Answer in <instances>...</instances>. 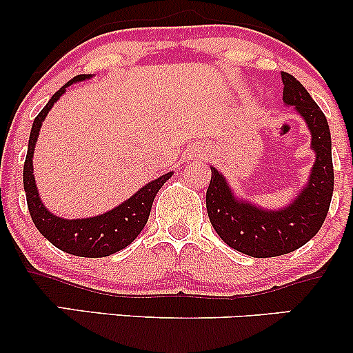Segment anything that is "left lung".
Wrapping results in <instances>:
<instances>
[{
	"label": "left lung",
	"mask_w": 353,
	"mask_h": 353,
	"mask_svg": "<svg viewBox=\"0 0 353 353\" xmlns=\"http://www.w3.org/2000/svg\"><path fill=\"white\" fill-rule=\"evenodd\" d=\"M283 103L294 106L305 119L312 134L315 163L309 182L283 209L270 210L236 199L225 177L210 168L212 177L205 192L210 224L229 247L250 257H277L294 252L322 228L334 192L330 129L322 109L307 89L289 72L282 71Z\"/></svg>",
	"instance_id": "left-lung-1"
}]
</instances>
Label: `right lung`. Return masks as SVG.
<instances>
[{
    "label": "right lung",
    "mask_w": 353,
    "mask_h": 353,
    "mask_svg": "<svg viewBox=\"0 0 353 353\" xmlns=\"http://www.w3.org/2000/svg\"><path fill=\"white\" fill-rule=\"evenodd\" d=\"M89 78H91V74H78L71 81H68L63 88L52 94L50 103L36 116L33 128H31L26 161H24L23 168V184L24 192H26L28 209H30L36 229L52 245L68 254L78 255V257H106V255L123 250L139 236V232L148 222L149 214H151L154 197L163 188L164 182L172 176V172L164 174V176L157 177L156 181L149 182L137 190L134 196L124 201L123 204L96 217L71 219L70 221V219L54 216L44 208L41 199H39V192L33 176V154L39 129H41L44 117L54 106L56 101L64 94L66 88L71 86L72 83H79V81Z\"/></svg>",
    "instance_id": "add662e5"
}]
</instances>
